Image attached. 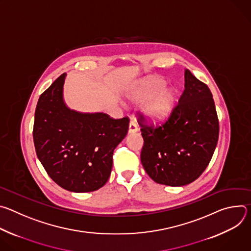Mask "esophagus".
Returning <instances> with one entry per match:
<instances>
[{
  "label": "esophagus",
  "mask_w": 251,
  "mask_h": 251,
  "mask_svg": "<svg viewBox=\"0 0 251 251\" xmlns=\"http://www.w3.org/2000/svg\"><path fill=\"white\" fill-rule=\"evenodd\" d=\"M138 131V126L134 120H131L129 123V133H134Z\"/></svg>",
  "instance_id": "obj_1"
}]
</instances>
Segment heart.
<instances>
[{
  "mask_svg": "<svg viewBox=\"0 0 251 251\" xmlns=\"http://www.w3.org/2000/svg\"><path fill=\"white\" fill-rule=\"evenodd\" d=\"M165 85V80L161 78H150L132 91L130 98L136 103H144L163 89ZM175 103L176 91L173 88H166L147 103L146 112L153 121H163L170 115Z\"/></svg>",
  "mask_w": 251,
  "mask_h": 251,
  "instance_id": "heart-1",
  "label": "heart"
}]
</instances>
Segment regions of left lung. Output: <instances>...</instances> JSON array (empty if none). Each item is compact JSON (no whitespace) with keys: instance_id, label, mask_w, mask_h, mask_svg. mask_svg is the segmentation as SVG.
<instances>
[{"instance_id":"1","label":"left lung","mask_w":251,"mask_h":251,"mask_svg":"<svg viewBox=\"0 0 251 251\" xmlns=\"http://www.w3.org/2000/svg\"><path fill=\"white\" fill-rule=\"evenodd\" d=\"M137 121L144 139L141 162L156 183L185 186L208 166L219 140V118L209 88L189 69L185 89L167 120L158 126L137 112Z\"/></svg>"}]
</instances>
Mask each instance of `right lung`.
Segmentation results:
<instances>
[{"label": "right lung", "mask_w": 251, "mask_h": 251, "mask_svg": "<svg viewBox=\"0 0 251 251\" xmlns=\"http://www.w3.org/2000/svg\"><path fill=\"white\" fill-rule=\"evenodd\" d=\"M64 78L62 74L39 98L32 130L35 153L59 187L93 192L108 181L113 151L127 135L130 120L68 109L62 100Z\"/></svg>", "instance_id": "add662e5"}]
</instances>
